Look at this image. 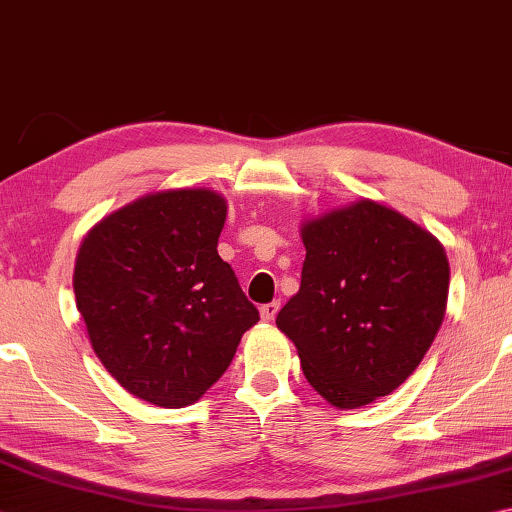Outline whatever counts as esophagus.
I'll return each mask as SVG.
<instances>
[{
    "label": "esophagus",
    "mask_w": 512,
    "mask_h": 512,
    "mask_svg": "<svg viewBox=\"0 0 512 512\" xmlns=\"http://www.w3.org/2000/svg\"><path fill=\"white\" fill-rule=\"evenodd\" d=\"M279 308H281V301H272V303H265V306H261L263 321H272L276 317V312H279Z\"/></svg>",
    "instance_id": "esophagus-1"
}]
</instances>
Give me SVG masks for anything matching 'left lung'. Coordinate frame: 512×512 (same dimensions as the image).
Returning <instances> with one entry per match:
<instances>
[{"label":"left lung","instance_id":"left-lung-1","mask_svg":"<svg viewBox=\"0 0 512 512\" xmlns=\"http://www.w3.org/2000/svg\"><path fill=\"white\" fill-rule=\"evenodd\" d=\"M301 288L276 326L292 339L306 380L339 409L398 389L443 324L450 263L432 233L373 200L301 227Z\"/></svg>","mask_w":512,"mask_h":512}]
</instances>
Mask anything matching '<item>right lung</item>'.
Here are the masks:
<instances>
[{"label":"right lung","instance_id":"right-lung-1","mask_svg":"<svg viewBox=\"0 0 512 512\" xmlns=\"http://www.w3.org/2000/svg\"><path fill=\"white\" fill-rule=\"evenodd\" d=\"M224 218L209 188L159 191L107 215L78 249L76 306L94 353L157 407L200 400L261 319L218 254Z\"/></svg>","mask_w":512,"mask_h":512}]
</instances>
